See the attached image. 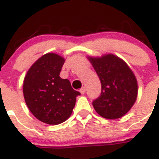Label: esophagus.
I'll return each mask as SVG.
<instances>
[{"label":"esophagus","mask_w":159,"mask_h":159,"mask_svg":"<svg viewBox=\"0 0 159 159\" xmlns=\"http://www.w3.org/2000/svg\"><path fill=\"white\" fill-rule=\"evenodd\" d=\"M85 92H86V88H85V87H83V88L80 90V92L82 95H84V94L85 93Z\"/></svg>","instance_id":"34e87169"}]
</instances>
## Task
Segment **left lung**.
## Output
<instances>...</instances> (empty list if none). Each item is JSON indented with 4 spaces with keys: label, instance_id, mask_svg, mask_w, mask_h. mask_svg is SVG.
<instances>
[{
    "label": "left lung",
    "instance_id": "obj_1",
    "mask_svg": "<svg viewBox=\"0 0 159 159\" xmlns=\"http://www.w3.org/2000/svg\"><path fill=\"white\" fill-rule=\"evenodd\" d=\"M101 82V95L92 104L99 116L117 119L131 109L138 96L134 72L123 59L112 53L88 57Z\"/></svg>",
    "mask_w": 159,
    "mask_h": 159
}]
</instances>
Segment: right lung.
Returning a JSON list of instances; mask_svg holds the SVG:
<instances>
[{"mask_svg":"<svg viewBox=\"0 0 159 159\" xmlns=\"http://www.w3.org/2000/svg\"><path fill=\"white\" fill-rule=\"evenodd\" d=\"M64 62V57L57 53H46L31 66L24 79L26 105L38 120L49 125L65 122L80 95L68 80L60 78Z\"/></svg>","mask_w":159,"mask_h":159,"instance_id":"obj_1","label":"right lung"}]
</instances>
